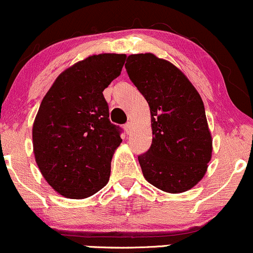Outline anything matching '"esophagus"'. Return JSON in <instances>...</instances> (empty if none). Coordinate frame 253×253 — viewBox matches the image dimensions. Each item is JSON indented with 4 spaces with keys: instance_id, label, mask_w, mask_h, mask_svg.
<instances>
[{
    "instance_id": "34e87169",
    "label": "esophagus",
    "mask_w": 253,
    "mask_h": 253,
    "mask_svg": "<svg viewBox=\"0 0 253 253\" xmlns=\"http://www.w3.org/2000/svg\"><path fill=\"white\" fill-rule=\"evenodd\" d=\"M124 128H125V131H126L127 134H128V133H131V122H127V124L124 126Z\"/></svg>"
}]
</instances>
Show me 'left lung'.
Instances as JSON below:
<instances>
[{
  "instance_id": "left-lung-1",
  "label": "left lung",
  "mask_w": 253,
  "mask_h": 253,
  "mask_svg": "<svg viewBox=\"0 0 253 253\" xmlns=\"http://www.w3.org/2000/svg\"><path fill=\"white\" fill-rule=\"evenodd\" d=\"M125 67L151 114L152 144L138 156L144 177L165 192L190 190L207 173L212 151L201 96L179 68L154 54L129 55Z\"/></svg>"
}]
</instances>
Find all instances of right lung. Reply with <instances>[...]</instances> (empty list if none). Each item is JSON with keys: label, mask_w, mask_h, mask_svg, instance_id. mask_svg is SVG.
I'll return each instance as SVG.
<instances>
[{"label": "right lung", "mask_w": 253, "mask_h": 253, "mask_svg": "<svg viewBox=\"0 0 253 253\" xmlns=\"http://www.w3.org/2000/svg\"><path fill=\"white\" fill-rule=\"evenodd\" d=\"M125 60V54H99L79 61L56 78L40 105L32 128L36 162L66 198H87L109 180L122 139L103 91L120 76Z\"/></svg>", "instance_id": "add662e5"}]
</instances>
